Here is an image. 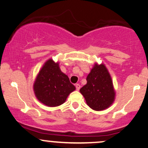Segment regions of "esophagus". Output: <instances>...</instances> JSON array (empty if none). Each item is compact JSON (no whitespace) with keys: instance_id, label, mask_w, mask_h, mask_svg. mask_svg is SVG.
Returning a JSON list of instances; mask_svg holds the SVG:
<instances>
[{"instance_id":"esophagus-1","label":"esophagus","mask_w":148,"mask_h":148,"mask_svg":"<svg viewBox=\"0 0 148 148\" xmlns=\"http://www.w3.org/2000/svg\"><path fill=\"white\" fill-rule=\"evenodd\" d=\"M76 88L77 90H80V85L79 84H76Z\"/></svg>"}]
</instances>
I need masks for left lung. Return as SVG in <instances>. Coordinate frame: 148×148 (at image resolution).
I'll return each mask as SVG.
<instances>
[{"instance_id":"8db88e82","label":"left lung","mask_w":148,"mask_h":148,"mask_svg":"<svg viewBox=\"0 0 148 148\" xmlns=\"http://www.w3.org/2000/svg\"><path fill=\"white\" fill-rule=\"evenodd\" d=\"M87 83L80 88L86 104L95 111H103L109 107L115 100L111 77L103 64H95L86 78Z\"/></svg>"}]
</instances>
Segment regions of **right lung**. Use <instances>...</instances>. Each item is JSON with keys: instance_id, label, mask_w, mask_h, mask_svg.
Masks as SVG:
<instances>
[{"instance_id": "obj_1", "label": "right lung", "mask_w": 148, "mask_h": 148, "mask_svg": "<svg viewBox=\"0 0 148 148\" xmlns=\"http://www.w3.org/2000/svg\"><path fill=\"white\" fill-rule=\"evenodd\" d=\"M76 89L67 75L59 67V63L49 59L41 68L33 84L37 99L50 107L61 105Z\"/></svg>"}]
</instances>
